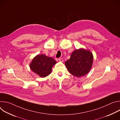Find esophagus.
I'll return each instance as SVG.
<instances>
[{
    "label": "esophagus",
    "instance_id": "34e87169",
    "mask_svg": "<svg viewBox=\"0 0 120 120\" xmlns=\"http://www.w3.org/2000/svg\"><path fill=\"white\" fill-rule=\"evenodd\" d=\"M58 60H59V61L60 62H63V61H64V60H63L62 58H59Z\"/></svg>",
    "mask_w": 120,
    "mask_h": 120
}]
</instances>
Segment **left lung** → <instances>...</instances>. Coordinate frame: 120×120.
I'll use <instances>...</instances> for the list:
<instances>
[{
  "label": "left lung",
  "mask_w": 120,
  "mask_h": 120,
  "mask_svg": "<svg viewBox=\"0 0 120 120\" xmlns=\"http://www.w3.org/2000/svg\"><path fill=\"white\" fill-rule=\"evenodd\" d=\"M93 59V55L90 51L81 48L73 51L70 58L65 62V65L71 74L80 77L90 72Z\"/></svg>",
  "instance_id": "8db88e82"
}]
</instances>
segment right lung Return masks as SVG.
<instances>
[{
  "mask_svg": "<svg viewBox=\"0 0 120 120\" xmlns=\"http://www.w3.org/2000/svg\"><path fill=\"white\" fill-rule=\"evenodd\" d=\"M56 64L53 58L45 55H38L30 64L31 70L41 77H45L52 72V67Z\"/></svg>",
  "mask_w": 120,
  "mask_h": 120,
  "instance_id": "obj_1",
  "label": "right lung"
}]
</instances>
